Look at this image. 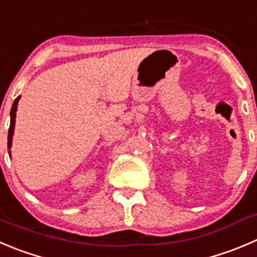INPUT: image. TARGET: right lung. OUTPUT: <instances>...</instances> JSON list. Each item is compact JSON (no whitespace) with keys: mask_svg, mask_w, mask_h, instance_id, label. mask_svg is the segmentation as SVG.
Instances as JSON below:
<instances>
[{"mask_svg":"<svg viewBox=\"0 0 257 257\" xmlns=\"http://www.w3.org/2000/svg\"><path fill=\"white\" fill-rule=\"evenodd\" d=\"M21 96H17L15 99L14 104H12V108H11V113H10V129H9V137H7V148H11L12 147V137H14V132H15V121H16V111H17V104H19V100ZM10 157H11V151L9 152Z\"/></svg>","mask_w":257,"mask_h":257,"instance_id":"right-lung-1","label":"right lung"}]
</instances>
